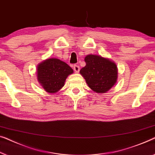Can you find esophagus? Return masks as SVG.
I'll return each instance as SVG.
<instances>
[{
    "mask_svg": "<svg viewBox=\"0 0 155 155\" xmlns=\"http://www.w3.org/2000/svg\"><path fill=\"white\" fill-rule=\"evenodd\" d=\"M74 70L75 71L76 73L79 72V71H80L79 66H78V65H74Z\"/></svg>",
    "mask_w": 155,
    "mask_h": 155,
    "instance_id": "esophagus-1",
    "label": "esophagus"
}]
</instances>
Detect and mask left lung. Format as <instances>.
I'll return each instance as SVG.
<instances>
[{
    "label": "left lung",
    "mask_w": 155,
    "mask_h": 155,
    "mask_svg": "<svg viewBox=\"0 0 155 155\" xmlns=\"http://www.w3.org/2000/svg\"><path fill=\"white\" fill-rule=\"evenodd\" d=\"M86 66L80 74L91 90L97 93H105L116 84L118 68L114 61L99 55L89 54L84 58Z\"/></svg>",
    "instance_id": "8db88e82"
}]
</instances>
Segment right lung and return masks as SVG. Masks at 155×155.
<instances>
[{"mask_svg":"<svg viewBox=\"0 0 155 155\" xmlns=\"http://www.w3.org/2000/svg\"><path fill=\"white\" fill-rule=\"evenodd\" d=\"M74 70L66 62L59 59L47 58L39 63L36 69L37 80L49 93L58 92L64 86L65 81Z\"/></svg>","mask_w":155,"mask_h":155,"instance_id":"1","label":"right lung"}]
</instances>
